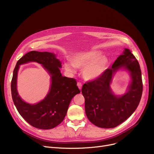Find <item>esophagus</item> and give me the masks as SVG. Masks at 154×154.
<instances>
[{
  "instance_id": "esophagus-1",
  "label": "esophagus",
  "mask_w": 154,
  "mask_h": 154,
  "mask_svg": "<svg viewBox=\"0 0 154 154\" xmlns=\"http://www.w3.org/2000/svg\"><path fill=\"white\" fill-rule=\"evenodd\" d=\"M77 86H78V87L79 88V89L80 90H81L82 89V83L81 82H77Z\"/></svg>"
}]
</instances>
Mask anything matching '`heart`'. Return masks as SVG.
Listing matches in <instances>:
<instances>
[{
    "instance_id": "heart-1",
    "label": "heart",
    "mask_w": 154,
    "mask_h": 154,
    "mask_svg": "<svg viewBox=\"0 0 154 154\" xmlns=\"http://www.w3.org/2000/svg\"><path fill=\"white\" fill-rule=\"evenodd\" d=\"M101 56L99 51H91L75 55L71 59V63L64 64L67 72L75 73V69H83V77L87 80H93L99 78L106 70L109 63L108 59Z\"/></svg>"
}]
</instances>
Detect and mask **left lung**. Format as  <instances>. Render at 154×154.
Wrapping results in <instances>:
<instances>
[{
  "mask_svg": "<svg viewBox=\"0 0 154 154\" xmlns=\"http://www.w3.org/2000/svg\"><path fill=\"white\" fill-rule=\"evenodd\" d=\"M121 67L129 71L132 82L129 91L120 97L112 93L109 84L112 75ZM143 91L142 73L138 60L128 48L98 79L87 82L82 88L85 114L91 122L101 128H114L124 122L138 107Z\"/></svg>",
  "mask_w": 154,
  "mask_h": 154,
  "instance_id": "obj_1",
  "label": "left lung"
}]
</instances>
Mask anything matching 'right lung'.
Masks as SVG:
<instances>
[{
	"mask_svg": "<svg viewBox=\"0 0 154 154\" xmlns=\"http://www.w3.org/2000/svg\"><path fill=\"white\" fill-rule=\"evenodd\" d=\"M35 61L43 65L51 75L50 91L46 98L36 104H29L21 100L17 90V72L20 65ZM60 61L54 54L30 51L17 61L11 82L13 102L20 115L30 125L48 130L59 125L66 116L72 99L80 92L75 79L63 77Z\"/></svg>",
	"mask_w": 154,
	"mask_h": 154,
	"instance_id": "obj_1",
	"label": "right lung"
}]
</instances>
